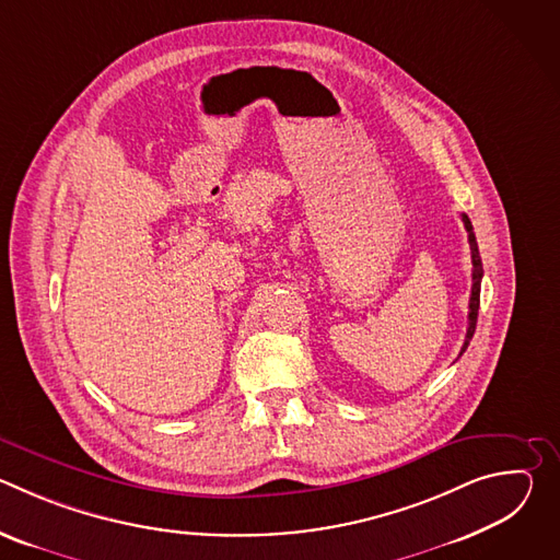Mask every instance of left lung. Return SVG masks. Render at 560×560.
<instances>
[{
	"label": "left lung",
	"instance_id": "obj_1",
	"mask_svg": "<svg viewBox=\"0 0 560 560\" xmlns=\"http://www.w3.org/2000/svg\"><path fill=\"white\" fill-rule=\"evenodd\" d=\"M465 230H467V242H469V250H471V296H469V314H467V335H465V343L460 348V354L467 350L474 330H476V316H478V305H481V279H483V264H481V255H478V244L474 236V228L467 214H460Z\"/></svg>",
	"mask_w": 560,
	"mask_h": 560
}]
</instances>
